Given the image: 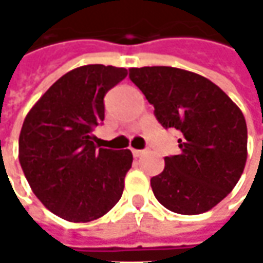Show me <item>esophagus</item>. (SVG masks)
I'll use <instances>...</instances> for the list:
<instances>
[{
  "mask_svg": "<svg viewBox=\"0 0 263 263\" xmlns=\"http://www.w3.org/2000/svg\"><path fill=\"white\" fill-rule=\"evenodd\" d=\"M132 154H134V156H135V158H140V156H143L144 154H146V151H138V149H134V151H132Z\"/></svg>",
  "mask_w": 263,
  "mask_h": 263,
  "instance_id": "34e87169",
  "label": "esophagus"
}]
</instances>
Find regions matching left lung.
I'll return each instance as SVG.
<instances>
[{"instance_id":"obj_1","label":"left lung","mask_w":263,"mask_h":263,"mask_svg":"<svg viewBox=\"0 0 263 263\" xmlns=\"http://www.w3.org/2000/svg\"><path fill=\"white\" fill-rule=\"evenodd\" d=\"M131 81L158 122L180 131L179 155L151 179L164 208L183 215L212 209L233 190L247 161V123L226 93L199 73L168 66L132 67Z\"/></svg>"}]
</instances>
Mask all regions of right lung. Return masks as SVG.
<instances>
[{
	"mask_svg": "<svg viewBox=\"0 0 263 263\" xmlns=\"http://www.w3.org/2000/svg\"><path fill=\"white\" fill-rule=\"evenodd\" d=\"M126 75L114 66L77 67L52 84L24 120L21 167L37 199L63 220L93 221L122 197L131 151L104 149L91 132L105 117L104 96Z\"/></svg>",
	"mask_w": 263,
	"mask_h": 263,
	"instance_id": "right-lung-1",
	"label": "right lung"
}]
</instances>
